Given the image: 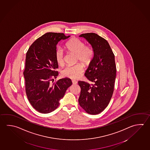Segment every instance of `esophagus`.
<instances>
[{"instance_id":"34e87169","label":"esophagus","mask_w":150,"mask_h":150,"mask_svg":"<svg viewBox=\"0 0 150 150\" xmlns=\"http://www.w3.org/2000/svg\"><path fill=\"white\" fill-rule=\"evenodd\" d=\"M72 83H73L74 85H76V84L78 83V82L76 81V80H72Z\"/></svg>"}]
</instances>
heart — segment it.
<instances>
[{"instance_id":"b5f03b06","label":"heart","mask_w":150,"mask_h":150,"mask_svg":"<svg viewBox=\"0 0 150 150\" xmlns=\"http://www.w3.org/2000/svg\"><path fill=\"white\" fill-rule=\"evenodd\" d=\"M67 51L76 55L77 61H79L83 65H88L93 59V51L89 46H85V44L78 38H73L70 39L65 45ZM55 58L57 63L62 65L64 63V55L62 49L57 50ZM83 72V66L78 63L74 66H67L63 70L62 74L71 79L79 78Z\"/></svg>"}]
</instances>
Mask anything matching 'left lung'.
<instances>
[{
  "label": "left lung",
  "mask_w": 150,
  "mask_h": 150,
  "mask_svg": "<svg viewBox=\"0 0 150 150\" xmlns=\"http://www.w3.org/2000/svg\"><path fill=\"white\" fill-rule=\"evenodd\" d=\"M92 46L93 57L85 75L90 83L78 81L80 106L88 114L97 115L109 104L114 92L116 68L115 55L108 42L96 33L82 34Z\"/></svg>",
  "instance_id": "left-lung-1"
}]
</instances>
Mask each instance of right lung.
<instances>
[{
    "instance_id": "1",
    "label": "right lung",
    "mask_w": 150,
    "mask_h": 150,
    "mask_svg": "<svg viewBox=\"0 0 150 150\" xmlns=\"http://www.w3.org/2000/svg\"><path fill=\"white\" fill-rule=\"evenodd\" d=\"M70 36L63 33H45L27 51L23 73L26 93L32 106L41 113L47 114L57 109L67 89L72 84L68 78L51 83L58 75L55 71L58 68L55 58L57 45Z\"/></svg>"
}]
</instances>
